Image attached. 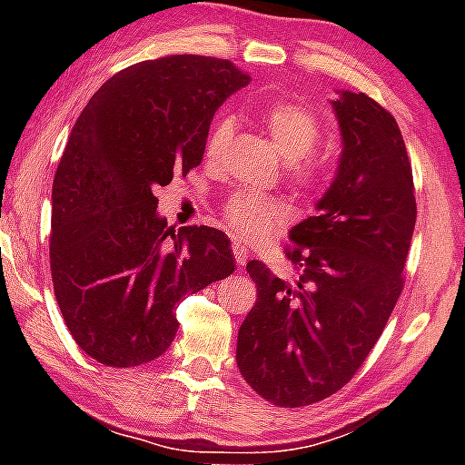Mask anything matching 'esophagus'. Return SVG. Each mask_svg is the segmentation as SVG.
Returning a JSON list of instances; mask_svg holds the SVG:
<instances>
[{
	"label": "esophagus",
	"instance_id": "esophagus-1",
	"mask_svg": "<svg viewBox=\"0 0 465 465\" xmlns=\"http://www.w3.org/2000/svg\"><path fill=\"white\" fill-rule=\"evenodd\" d=\"M232 253H234V260H237V264L243 266L247 262V256H250V250H247V245L241 243V241H234Z\"/></svg>",
	"mask_w": 465,
	"mask_h": 465
}]
</instances>
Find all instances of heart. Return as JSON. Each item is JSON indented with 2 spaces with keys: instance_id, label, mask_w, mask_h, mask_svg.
<instances>
[{
  "instance_id": "1",
  "label": "heart",
  "mask_w": 465,
  "mask_h": 465,
  "mask_svg": "<svg viewBox=\"0 0 465 465\" xmlns=\"http://www.w3.org/2000/svg\"><path fill=\"white\" fill-rule=\"evenodd\" d=\"M264 126L279 150V154L288 163V177L296 188L304 193H317L326 186L330 167L323 156H315L311 152L315 150L320 142L322 126L315 114L307 107L296 104H277L264 114ZM234 135V120L220 118L215 120L207 135L205 154L207 161L220 163L226 154L231 139ZM226 226L245 241L269 239L279 228L288 224L292 209L288 203L272 196L237 193L222 209Z\"/></svg>"
}]
</instances>
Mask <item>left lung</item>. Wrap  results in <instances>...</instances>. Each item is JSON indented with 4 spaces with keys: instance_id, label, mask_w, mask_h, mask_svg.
Instances as JSON below:
<instances>
[{
    "instance_id": "1",
    "label": "left lung",
    "mask_w": 465,
    "mask_h": 465,
    "mask_svg": "<svg viewBox=\"0 0 465 465\" xmlns=\"http://www.w3.org/2000/svg\"><path fill=\"white\" fill-rule=\"evenodd\" d=\"M342 152L317 213L290 231L294 282L252 260L258 301L239 328L247 385L296 409L332 396L377 345L415 231L412 171L396 118L364 93L336 91Z\"/></svg>"
}]
</instances>
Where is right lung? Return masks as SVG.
Wrapping results in <instances>:
<instances>
[{
	"label": "right lung",
	"instance_id": "right-lung-1",
	"mask_svg": "<svg viewBox=\"0 0 465 465\" xmlns=\"http://www.w3.org/2000/svg\"><path fill=\"white\" fill-rule=\"evenodd\" d=\"M247 84L226 59L171 54L112 75L75 120L53 183L50 271L69 332L99 364L156 360L177 302L234 271L231 239L175 234L154 190L199 167L213 114Z\"/></svg>",
	"mask_w": 465,
	"mask_h": 465
}]
</instances>
